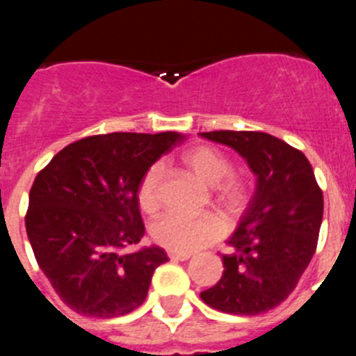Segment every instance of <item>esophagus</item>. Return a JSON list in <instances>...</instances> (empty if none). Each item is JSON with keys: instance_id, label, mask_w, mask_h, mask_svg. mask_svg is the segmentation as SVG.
<instances>
[{"instance_id": "esophagus-1", "label": "esophagus", "mask_w": 356, "mask_h": 356, "mask_svg": "<svg viewBox=\"0 0 356 356\" xmlns=\"http://www.w3.org/2000/svg\"><path fill=\"white\" fill-rule=\"evenodd\" d=\"M168 258L170 260H177V261H186L191 258V254L189 253H177V251H168Z\"/></svg>"}]
</instances>
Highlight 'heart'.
Listing matches in <instances>:
<instances>
[{"mask_svg": "<svg viewBox=\"0 0 356 356\" xmlns=\"http://www.w3.org/2000/svg\"><path fill=\"white\" fill-rule=\"evenodd\" d=\"M182 163L205 184L214 186V193L225 207H241L248 197V189L237 177H228L232 163L219 149L212 145H193L181 154ZM227 179H225L224 177ZM163 165L152 163L142 174L137 186V202L147 214H154L161 205ZM151 235L158 245L177 253H193L212 244L223 235V225L216 216H188L168 212L151 227Z\"/></svg>", "mask_w": 356, "mask_h": 356, "instance_id": "b5f03b06", "label": "heart"}]
</instances>
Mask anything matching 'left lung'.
Returning a JSON list of instances; mask_svg holds the SVG:
<instances>
[{
    "label": "left lung",
    "instance_id": "obj_1",
    "mask_svg": "<svg viewBox=\"0 0 356 356\" xmlns=\"http://www.w3.org/2000/svg\"><path fill=\"white\" fill-rule=\"evenodd\" d=\"M235 149L258 177L257 191L228 238L223 275L202 300L221 313L254 316L297 286L318 245L323 191L304 152L264 131H205Z\"/></svg>",
    "mask_w": 356,
    "mask_h": 356
}]
</instances>
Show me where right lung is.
I'll use <instances>...</instances> for the list:
<instances>
[{"mask_svg":"<svg viewBox=\"0 0 356 356\" xmlns=\"http://www.w3.org/2000/svg\"><path fill=\"white\" fill-rule=\"evenodd\" d=\"M184 140L174 131L107 133L66 145L38 172L26 232L38 267L75 313L115 318L147 297L161 248L129 251L145 227L137 186L152 163Z\"/></svg>","mask_w":356,"mask_h":356,"instance_id":"obj_1","label":"right lung"}]
</instances>
